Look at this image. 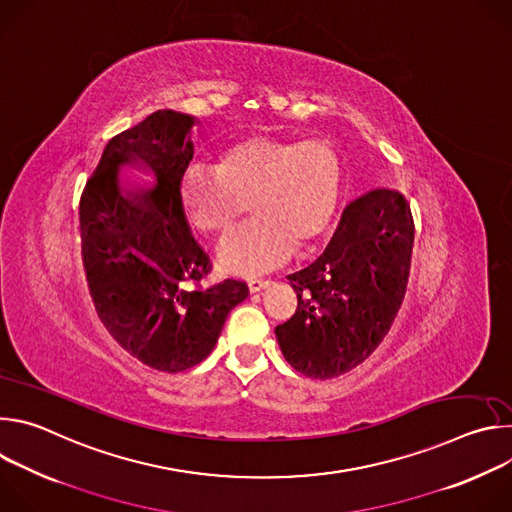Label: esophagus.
Masks as SVG:
<instances>
[{
  "mask_svg": "<svg viewBox=\"0 0 512 512\" xmlns=\"http://www.w3.org/2000/svg\"><path fill=\"white\" fill-rule=\"evenodd\" d=\"M247 283H249V289H251V291H259V289H263V287L269 285V279H263V277H249Z\"/></svg>",
  "mask_w": 512,
  "mask_h": 512,
  "instance_id": "1",
  "label": "esophagus"
}]
</instances>
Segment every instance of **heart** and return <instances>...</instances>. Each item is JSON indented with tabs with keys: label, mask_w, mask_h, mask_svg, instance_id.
<instances>
[{
	"label": "heart",
	"mask_w": 512,
	"mask_h": 512,
	"mask_svg": "<svg viewBox=\"0 0 512 512\" xmlns=\"http://www.w3.org/2000/svg\"><path fill=\"white\" fill-rule=\"evenodd\" d=\"M340 190L342 164L330 145L249 137L218 154L212 170L188 168L180 202L192 225L218 241L241 223L249 202L255 218L221 249V261L253 271L289 247L318 243L334 221Z\"/></svg>",
	"instance_id": "b5f03b06"
}]
</instances>
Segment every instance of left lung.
Returning <instances> with one entry per match:
<instances>
[{
  "instance_id": "1",
  "label": "left lung",
  "mask_w": 512,
  "mask_h": 512,
  "mask_svg": "<svg viewBox=\"0 0 512 512\" xmlns=\"http://www.w3.org/2000/svg\"><path fill=\"white\" fill-rule=\"evenodd\" d=\"M415 223L409 202L375 190L350 202L326 251L287 279L298 308L275 326L285 360L312 379H332L369 358L403 304Z\"/></svg>"
}]
</instances>
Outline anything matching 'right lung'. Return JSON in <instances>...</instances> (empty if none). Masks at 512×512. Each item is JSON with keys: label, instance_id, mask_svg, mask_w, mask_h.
<instances>
[{"label": "right lung", "instance_id": "1", "mask_svg": "<svg viewBox=\"0 0 512 512\" xmlns=\"http://www.w3.org/2000/svg\"><path fill=\"white\" fill-rule=\"evenodd\" d=\"M194 119L156 111L105 145L81 194L83 267L99 320L117 344L148 367L180 373L214 348L229 312L249 296L237 277H212L180 202L192 160ZM141 159L159 178L156 193L129 203L116 168Z\"/></svg>", "mask_w": 512, "mask_h": 512}]
</instances>
